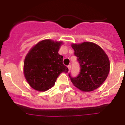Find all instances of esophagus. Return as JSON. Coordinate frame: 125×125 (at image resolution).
Listing matches in <instances>:
<instances>
[{"label":"esophagus","mask_w":125,"mask_h":125,"mask_svg":"<svg viewBox=\"0 0 125 125\" xmlns=\"http://www.w3.org/2000/svg\"><path fill=\"white\" fill-rule=\"evenodd\" d=\"M68 69H69V71H70L71 69V65H68Z\"/></svg>","instance_id":"34e87169"}]
</instances>
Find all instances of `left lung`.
I'll return each mask as SVG.
<instances>
[{"label":"left lung","instance_id":"8db88e82","mask_svg":"<svg viewBox=\"0 0 125 125\" xmlns=\"http://www.w3.org/2000/svg\"><path fill=\"white\" fill-rule=\"evenodd\" d=\"M71 47L81 69L74 78L69 74L74 86L83 91H91L99 88L110 72V60L106 54L98 45L91 42L73 44Z\"/></svg>","mask_w":125,"mask_h":125}]
</instances>
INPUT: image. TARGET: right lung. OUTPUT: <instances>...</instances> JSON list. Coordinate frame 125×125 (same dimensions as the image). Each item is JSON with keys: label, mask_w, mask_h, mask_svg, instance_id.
I'll return each instance as SVG.
<instances>
[{"label": "right lung", "mask_w": 125, "mask_h": 125, "mask_svg": "<svg viewBox=\"0 0 125 125\" xmlns=\"http://www.w3.org/2000/svg\"><path fill=\"white\" fill-rule=\"evenodd\" d=\"M62 42L46 39L29 51L24 62V74L29 84L35 90L45 91L54 86L61 73L68 72L58 51Z\"/></svg>", "instance_id": "add662e5"}]
</instances>
